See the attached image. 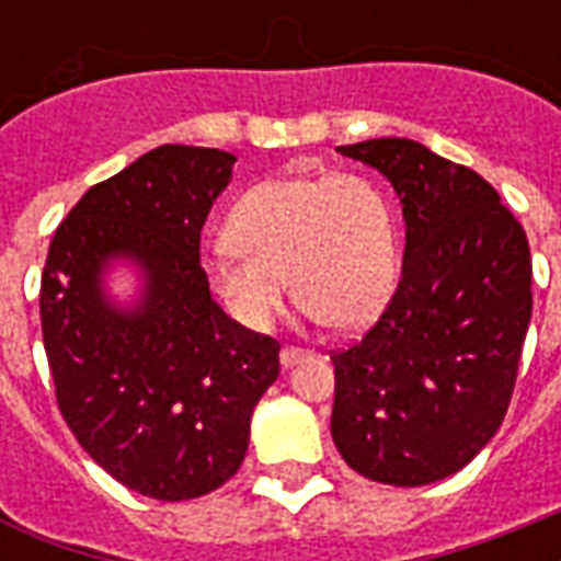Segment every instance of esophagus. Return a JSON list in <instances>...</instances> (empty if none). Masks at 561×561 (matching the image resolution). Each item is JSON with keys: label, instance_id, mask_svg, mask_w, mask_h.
<instances>
[{"label": "esophagus", "instance_id": "34e87169", "mask_svg": "<svg viewBox=\"0 0 561 561\" xmlns=\"http://www.w3.org/2000/svg\"><path fill=\"white\" fill-rule=\"evenodd\" d=\"M306 358H311V352L294 350V346H285V350L279 352V360H282V367H285V369L297 367L299 360H306Z\"/></svg>", "mask_w": 561, "mask_h": 561}]
</instances>
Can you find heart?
<instances>
[{
  "label": "heart",
  "mask_w": 561,
  "mask_h": 561,
  "mask_svg": "<svg viewBox=\"0 0 561 561\" xmlns=\"http://www.w3.org/2000/svg\"><path fill=\"white\" fill-rule=\"evenodd\" d=\"M232 244L206 259V279L232 320L264 332L288 294L311 323L364 329L399 282V227L367 174H288L264 180L232 206Z\"/></svg>",
  "instance_id": "obj_1"
}]
</instances>
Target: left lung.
<instances>
[{
	"instance_id": "left-lung-1",
	"label": "left lung",
	"mask_w": 561,
	"mask_h": 561,
	"mask_svg": "<svg viewBox=\"0 0 561 561\" xmlns=\"http://www.w3.org/2000/svg\"><path fill=\"white\" fill-rule=\"evenodd\" d=\"M337 151L390 180L408 232L387 311L332 355V439L364 478L427 486L469 466L504 422L533 317L530 244L486 180L425 145Z\"/></svg>"
}]
</instances>
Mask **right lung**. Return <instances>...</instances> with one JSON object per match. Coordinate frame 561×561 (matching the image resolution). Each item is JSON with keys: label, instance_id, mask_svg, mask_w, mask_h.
Instances as JSON below:
<instances>
[{"label": "right lung", "instance_id": "add662e5", "mask_svg": "<svg viewBox=\"0 0 561 561\" xmlns=\"http://www.w3.org/2000/svg\"><path fill=\"white\" fill-rule=\"evenodd\" d=\"M232 165L218 148H153L75 203L43 267V346L66 425L110 478L157 501L236 474L279 375V343L236 323L201 267ZM118 270L135 276L125 298Z\"/></svg>", "mask_w": 561, "mask_h": 561}]
</instances>
